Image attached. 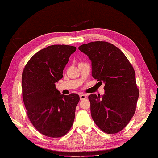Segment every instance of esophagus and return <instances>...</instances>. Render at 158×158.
Returning <instances> with one entry per match:
<instances>
[{
	"mask_svg": "<svg viewBox=\"0 0 158 158\" xmlns=\"http://www.w3.org/2000/svg\"><path fill=\"white\" fill-rule=\"evenodd\" d=\"M85 98H86V96H85L84 94H80V100H84Z\"/></svg>",
	"mask_w": 158,
	"mask_h": 158,
	"instance_id": "1",
	"label": "esophagus"
}]
</instances>
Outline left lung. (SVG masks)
Listing matches in <instances>:
<instances>
[{"label":"left lung","instance_id":"obj_1","mask_svg":"<svg viewBox=\"0 0 158 158\" xmlns=\"http://www.w3.org/2000/svg\"><path fill=\"white\" fill-rule=\"evenodd\" d=\"M78 49L92 61L93 77L105 83L103 95L88 97L94 123L107 134L120 132L135 114L139 96L132 65L118 47L106 41L90 42Z\"/></svg>","mask_w":158,"mask_h":158}]
</instances>
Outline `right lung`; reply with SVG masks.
Listing matches in <instances>:
<instances>
[{
    "mask_svg": "<svg viewBox=\"0 0 158 158\" xmlns=\"http://www.w3.org/2000/svg\"><path fill=\"white\" fill-rule=\"evenodd\" d=\"M76 50L70 45L49 46L36 52L23 70L22 98L27 115L36 130L46 136H63L73 125L79 95H61L55 83L63 78Z\"/></svg>",
    "mask_w": 158,
    "mask_h": 158,
    "instance_id": "obj_1",
    "label": "right lung"
}]
</instances>
